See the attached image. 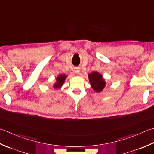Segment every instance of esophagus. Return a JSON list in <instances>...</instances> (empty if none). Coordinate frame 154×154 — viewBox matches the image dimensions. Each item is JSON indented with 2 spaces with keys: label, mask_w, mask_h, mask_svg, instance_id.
I'll use <instances>...</instances> for the list:
<instances>
[{
  "label": "esophagus",
  "mask_w": 154,
  "mask_h": 154,
  "mask_svg": "<svg viewBox=\"0 0 154 154\" xmlns=\"http://www.w3.org/2000/svg\"><path fill=\"white\" fill-rule=\"evenodd\" d=\"M75 73H77V74H79V68H75Z\"/></svg>",
  "instance_id": "34e87169"
}]
</instances>
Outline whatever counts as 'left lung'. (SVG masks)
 <instances>
[{"mask_svg":"<svg viewBox=\"0 0 154 154\" xmlns=\"http://www.w3.org/2000/svg\"><path fill=\"white\" fill-rule=\"evenodd\" d=\"M89 79L92 88L97 92H100L105 87V82L102 75L97 71H93L89 74Z\"/></svg>","mask_w":154,"mask_h":154,"instance_id":"1","label":"left lung"}]
</instances>
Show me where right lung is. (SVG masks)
I'll return each mask as SVG.
<instances>
[{"instance_id":"1","label":"right lung","mask_w":154,"mask_h":154,"mask_svg":"<svg viewBox=\"0 0 154 154\" xmlns=\"http://www.w3.org/2000/svg\"><path fill=\"white\" fill-rule=\"evenodd\" d=\"M66 77H67V76H66L65 75H59V77H57V82L55 85H54V87H55V89H58L59 87H61L63 83H64Z\"/></svg>"}]
</instances>
